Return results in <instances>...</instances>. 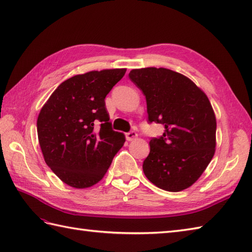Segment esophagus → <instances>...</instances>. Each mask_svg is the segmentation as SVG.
Here are the masks:
<instances>
[{
	"instance_id": "esophagus-1",
	"label": "esophagus",
	"mask_w": 252,
	"mask_h": 252,
	"mask_svg": "<svg viewBox=\"0 0 252 252\" xmlns=\"http://www.w3.org/2000/svg\"><path fill=\"white\" fill-rule=\"evenodd\" d=\"M137 137V133L135 131H131V132H127L126 134V138L127 141H133L135 140V138Z\"/></svg>"
}]
</instances>
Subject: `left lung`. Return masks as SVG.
Masks as SVG:
<instances>
[{
    "label": "left lung",
    "instance_id": "1",
    "mask_svg": "<svg viewBox=\"0 0 252 252\" xmlns=\"http://www.w3.org/2000/svg\"><path fill=\"white\" fill-rule=\"evenodd\" d=\"M129 77L145 95L148 121L164 126L163 134L149 142L144 174L164 190L189 189L216 152L217 120L210 101L190 79L167 68L133 69Z\"/></svg>",
    "mask_w": 252,
    "mask_h": 252
}]
</instances>
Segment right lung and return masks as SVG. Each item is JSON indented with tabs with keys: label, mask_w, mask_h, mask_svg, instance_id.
Returning a JSON list of instances; mask_svg holds the SVG:
<instances>
[{
	"label": "right lung",
	"mask_w": 252,
	"mask_h": 252,
	"mask_svg": "<svg viewBox=\"0 0 252 252\" xmlns=\"http://www.w3.org/2000/svg\"><path fill=\"white\" fill-rule=\"evenodd\" d=\"M126 69L77 74L58 85L37 117L46 164L63 183L87 189L104 178L126 142L112 130L105 97Z\"/></svg>",
	"instance_id": "add662e5"
}]
</instances>
